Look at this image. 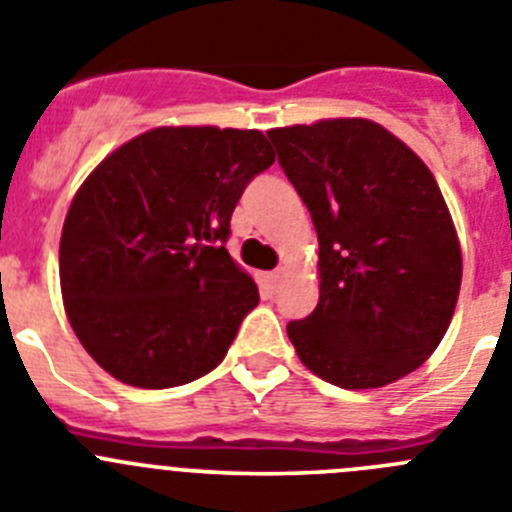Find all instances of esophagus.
Returning a JSON list of instances; mask_svg holds the SVG:
<instances>
[{
    "label": "esophagus",
    "instance_id": "34e87169",
    "mask_svg": "<svg viewBox=\"0 0 512 512\" xmlns=\"http://www.w3.org/2000/svg\"><path fill=\"white\" fill-rule=\"evenodd\" d=\"M266 279H269L271 289H277L279 282H282V279H284V271H282V269H279V271H271V274H269V277H266Z\"/></svg>",
    "mask_w": 512,
    "mask_h": 512
}]
</instances>
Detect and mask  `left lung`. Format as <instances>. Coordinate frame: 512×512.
<instances>
[{
	"label": "left lung",
	"instance_id": "8db88e82",
	"mask_svg": "<svg viewBox=\"0 0 512 512\" xmlns=\"http://www.w3.org/2000/svg\"><path fill=\"white\" fill-rule=\"evenodd\" d=\"M318 230L320 300L287 325L312 374L343 390L418 369L454 318L461 248L428 166L361 117L266 133Z\"/></svg>",
	"mask_w": 512,
	"mask_h": 512
}]
</instances>
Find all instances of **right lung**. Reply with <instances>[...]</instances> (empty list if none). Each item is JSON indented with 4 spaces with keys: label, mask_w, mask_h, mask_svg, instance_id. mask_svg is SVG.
Returning a JSON list of instances; mask_svg holds the SVG:
<instances>
[{
    "label": "right lung",
    "mask_w": 512,
    "mask_h": 512,
    "mask_svg": "<svg viewBox=\"0 0 512 512\" xmlns=\"http://www.w3.org/2000/svg\"><path fill=\"white\" fill-rule=\"evenodd\" d=\"M274 164L259 130L156 128L104 158L61 233V292L104 372L166 390L212 372L259 287L230 259V215Z\"/></svg>",
    "instance_id": "add662e5"
}]
</instances>
